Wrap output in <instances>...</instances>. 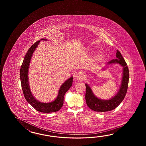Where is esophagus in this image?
<instances>
[{
  "instance_id": "esophagus-1",
  "label": "esophagus",
  "mask_w": 146,
  "mask_h": 146,
  "mask_svg": "<svg viewBox=\"0 0 146 146\" xmlns=\"http://www.w3.org/2000/svg\"><path fill=\"white\" fill-rule=\"evenodd\" d=\"M74 78L79 81H83L84 80V76L83 75L81 74V73H78L77 74H75L74 76Z\"/></svg>"
}]
</instances>
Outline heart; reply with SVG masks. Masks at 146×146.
Instances as JSON below:
<instances>
[{"label":"heart","instance_id":"obj_1","mask_svg":"<svg viewBox=\"0 0 146 146\" xmlns=\"http://www.w3.org/2000/svg\"><path fill=\"white\" fill-rule=\"evenodd\" d=\"M101 55H98V56H96V59H94V62H99L100 60V59H101Z\"/></svg>","mask_w":146,"mask_h":146}]
</instances>
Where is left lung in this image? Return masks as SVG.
I'll list each match as a JSON object with an SVG mask.
<instances>
[{
	"label": "left lung",
	"instance_id": "left-lung-1",
	"mask_svg": "<svg viewBox=\"0 0 146 146\" xmlns=\"http://www.w3.org/2000/svg\"><path fill=\"white\" fill-rule=\"evenodd\" d=\"M116 59H112L108 62V65L111 64H119L123 67V77L121 85L118 92L115 96L111 99L103 100L100 99L94 96L90 87L86 84V100L87 106L90 109L96 112H108L112 111L117 107L124 100L127 93V88L128 86V81L129 73L127 64L124 60L120 52L117 50Z\"/></svg>",
	"mask_w": 146,
	"mask_h": 146
}]
</instances>
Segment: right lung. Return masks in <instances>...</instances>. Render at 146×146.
Segmentation results:
<instances>
[{"label": "right lung", "instance_id": "obj_1", "mask_svg": "<svg viewBox=\"0 0 146 146\" xmlns=\"http://www.w3.org/2000/svg\"><path fill=\"white\" fill-rule=\"evenodd\" d=\"M40 40H46L45 38ZM40 40L36 42L31 46L26 53L20 68V77L22 87V91L25 99L32 107L37 111L42 113H52L59 111L63 106L64 97L66 92L72 87L73 77H71L62 84L59 89L57 97L54 101L50 103H42L35 99L32 96L30 89L28 81V70L30 63L31 57L40 43Z\"/></svg>", "mask_w": 146, "mask_h": 146}]
</instances>
